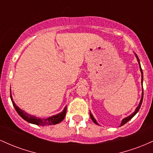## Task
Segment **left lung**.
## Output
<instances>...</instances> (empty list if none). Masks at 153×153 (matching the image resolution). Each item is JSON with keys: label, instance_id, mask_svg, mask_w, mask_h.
Here are the masks:
<instances>
[{"label": "left lung", "instance_id": "8db88e82", "mask_svg": "<svg viewBox=\"0 0 153 153\" xmlns=\"http://www.w3.org/2000/svg\"><path fill=\"white\" fill-rule=\"evenodd\" d=\"M136 57H137V61H138V62H139V65H140V71H141V73H142V84H143V70H142V68H141V66H140V59H139V58H138V57L137 56V54H136ZM143 94H142V98H141V100H140V103H139V106L137 107V108H136V110H135V111L134 112V113L133 114H131L130 115V116H129V117H127V118H124V119H123L122 120V123H121V126H122V125H124V124H125L126 123H127V122H129V120H130V119L132 118L133 117H134V116L138 112V111L140 110V106H141V105H142V103H143ZM90 117H91V119H92L93 120V122H94L95 124H98L97 122H96V119H94V117H93V115L91 114V113L90 112Z\"/></svg>", "mask_w": 153, "mask_h": 153}]
</instances>
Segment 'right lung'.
<instances>
[{"label":"right lung","mask_w":153,"mask_h":153,"mask_svg":"<svg viewBox=\"0 0 153 153\" xmlns=\"http://www.w3.org/2000/svg\"><path fill=\"white\" fill-rule=\"evenodd\" d=\"M10 99H11L12 103H13V106H14L15 109L17 111V113L19 114V115L22 118L24 119V120L27 121L28 122L31 123V124H36V125H41V126L57 124H58V123L62 122L63 119H64L65 117L67 106L65 107L64 110H63L61 113H59L57 115L52 116V117H49V118L47 119H40V118H37V117H33V116L28 114L27 113L24 112V111L21 109L20 108H19V107L16 105L14 101H13V99H12L11 94H10Z\"/></svg>","instance_id":"1"}]
</instances>
